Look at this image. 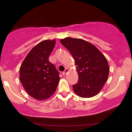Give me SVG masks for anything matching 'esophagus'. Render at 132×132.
Here are the masks:
<instances>
[{
	"instance_id": "34e87169",
	"label": "esophagus",
	"mask_w": 132,
	"mask_h": 132,
	"mask_svg": "<svg viewBox=\"0 0 132 132\" xmlns=\"http://www.w3.org/2000/svg\"><path fill=\"white\" fill-rule=\"evenodd\" d=\"M68 68H66V69L65 70V71L62 72V75H64V76H65V75H66L67 73H68Z\"/></svg>"
}]
</instances>
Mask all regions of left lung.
<instances>
[{"instance_id":"1","label":"left lung","mask_w":132,"mask_h":132,"mask_svg":"<svg viewBox=\"0 0 132 132\" xmlns=\"http://www.w3.org/2000/svg\"><path fill=\"white\" fill-rule=\"evenodd\" d=\"M60 41L75 61L79 80L73 85V91L83 98L96 95L109 75V64L105 56L96 47L84 39L67 37Z\"/></svg>"}]
</instances>
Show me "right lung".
<instances>
[{
    "label": "right lung",
    "mask_w": 132,
    "mask_h": 132,
    "mask_svg": "<svg viewBox=\"0 0 132 132\" xmlns=\"http://www.w3.org/2000/svg\"><path fill=\"white\" fill-rule=\"evenodd\" d=\"M56 40L47 39L32 48L20 68V80L30 96L38 100L55 93L60 80L59 71L48 61Z\"/></svg>",
    "instance_id": "obj_1"
}]
</instances>
